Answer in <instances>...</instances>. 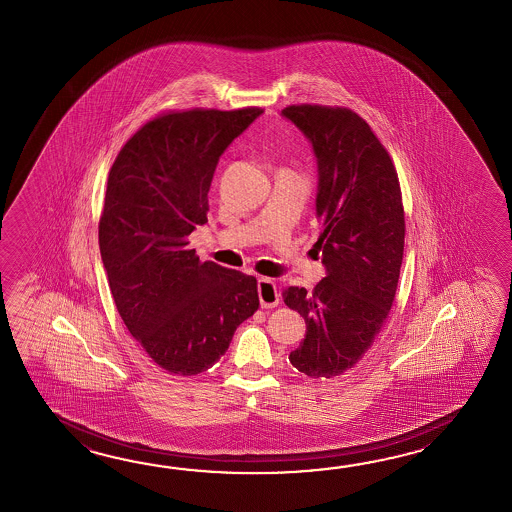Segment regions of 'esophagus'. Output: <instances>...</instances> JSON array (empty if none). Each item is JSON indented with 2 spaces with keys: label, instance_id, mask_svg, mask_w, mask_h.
Returning <instances> with one entry per match:
<instances>
[{
  "label": "esophagus",
  "instance_id": "34e87169",
  "mask_svg": "<svg viewBox=\"0 0 512 512\" xmlns=\"http://www.w3.org/2000/svg\"><path fill=\"white\" fill-rule=\"evenodd\" d=\"M258 294H260L261 307H265V309L276 307V305L280 304V298H282L276 283L269 280V278H260L258 280Z\"/></svg>",
  "mask_w": 512,
  "mask_h": 512
}]
</instances>
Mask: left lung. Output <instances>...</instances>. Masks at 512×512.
Returning a JSON list of instances; mask_svg holds the SVG:
<instances>
[{"instance_id": "1", "label": "left lung", "mask_w": 512, "mask_h": 512, "mask_svg": "<svg viewBox=\"0 0 512 512\" xmlns=\"http://www.w3.org/2000/svg\"><path fill=\"white\" fill-rule=\"evenodd\" d=\"M282 113L318 159L315 247L327 271L311 293L283 289L307 326L289 360L311 379H331L364 357L390 315L403 263V194L390 153L353 109L293 104Z\"/></svg>"}]
</instances>
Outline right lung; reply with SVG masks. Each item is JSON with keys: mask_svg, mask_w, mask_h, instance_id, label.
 Masks as SVG:
<instances>
[{"mask_svg": "<svg viewBox=\"0 0 512 512\" xmlns=\"http://www.w3.org/2000/svg\"><path fill=\"white\" fill-rule=\"evenodd\" d=\"M261 108L183 109L148 120L108 175L98 245L120 318L172 375L212 368L258 307L254 276L199 261L188 247L207 223L221 153Z\"/></svg>", "mask_w": 512, "mask_h": 512, "instance_id": "right-lung-1", "label": "right lung"}]
</instances>
